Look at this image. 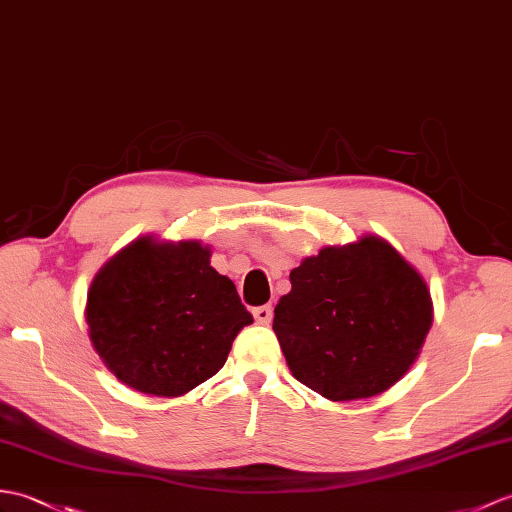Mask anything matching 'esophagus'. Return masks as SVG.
<instances>
[{"label":"esophagus","instance_id":"1","mask_svg":"<svg viewBox=\"0 0 512 512\" xmlns=\"http://www.w3.org/2000/svg\"><path fill=\"white\" fill-rule=\"evenodd\" d=\"M253 316H255L257 323H261V325H268L270 320H272V307H270V305L255 307V310H253Z\"/></svg>","mask_w":512,"mask_h":512}]
</instances>
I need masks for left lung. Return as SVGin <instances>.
<instances>
[{
	"instance_id": "1",
	"label": "left lung",
	"mask_w": 512,
	"mask_h": 512,
	"mask_svg": "<svg viewBox=\"0 0 512 512\" xmlns=\"http://www.w3.org/2000/svg\"><path fill=\"white\" fill-rule=\"evenodd\" d=\"M275 329L292 375L331 401L373 397L406 375L432 327L425 281L379 237L323 248L290 272Z\"/></svg>"
}]
</instances>
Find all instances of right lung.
Wrapping results in <instances>:
<instances>
[{"label": "right lung", "instance_id": "1", "mask_svg": "<svg viewBox=\"0 0 512 512\" xmlns=\"http://www.w3.org/2000/svg\"><path fill=\"white\" fill-rule=\"evenodd\" d=\"M209 257L198 242L137 240L93 279L89 338L120 382L176 397L227 362L235 336L253 316Z\"/></svg>", "mask_w": 512, "mask_h": 512}]
</instances>
